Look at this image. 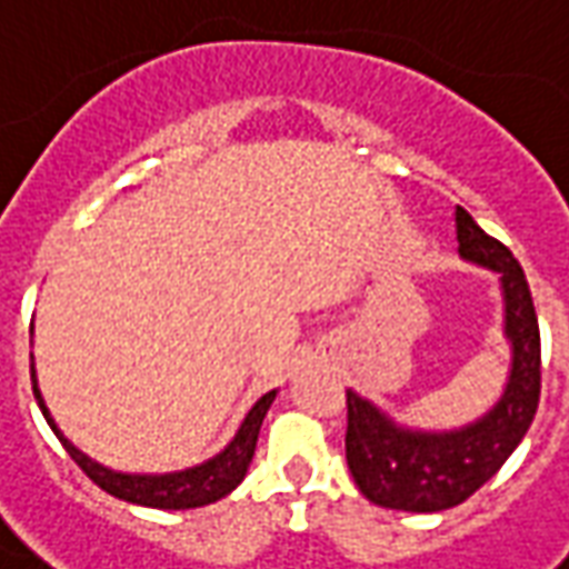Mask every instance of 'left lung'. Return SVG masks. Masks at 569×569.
Here are the masks:
<instances>
[{"instance_id":"obj_1","label":"left lung","mask_w":569,"mask_h":569,"mask_svg":"<svg viewBox=\"0 0 569 569\" xmlns=\"http://www.w3.org/2000/svg\"><path fill=\"white\" fill-rule=\"evenodd\" d=\"M456 237L462 261L499 277L506 388L478 419L440 431L397 422L388 409L348 388L345 456L357 490L372 506L419 515L459 506L518 450L539 407V323L518 258L483 233L462 206L456 209Z\"/></svg>"}]
</instances>
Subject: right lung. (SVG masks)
Returning a JSON list of instances; mask_svg holds the SVG:
<instances>
[{"mask_svg": "<svg viewBox=\"0 0 569 569\" xmlns=\"http://www.w3.org/2000/svg\"><path fill=\"white\" fill-rule=\"evenodd\" d=\"M33 332V329H30ZM33 360V353H30ZM30 372H33V395L39 400V409L46 416V422L51 425V431L58 435V440L63 443V450L73 456V462L89 475L101 490H107L110 496H117L122 502H132V506L144 508H162V511H184V508H200L212 506L218 499H224L228 492H233L240 483H243L246 471H249V462L256 456L258 431H261V422L271 409L277 391H268L264 397H258L256 407L246 412V419L237 428V435L230 437V443L221 452H216L212 459L193 465V468H181V471H166V475H132V471H117V468H107L98 459H91L89 452H82L63 435L54 416L46 407V397L39 391V381H36V363H30Z\"/></svg>", "mask_w": 569, "mask_h": 569, "instance_id": "add662e5", "label": "right lung"}]
</instances>
